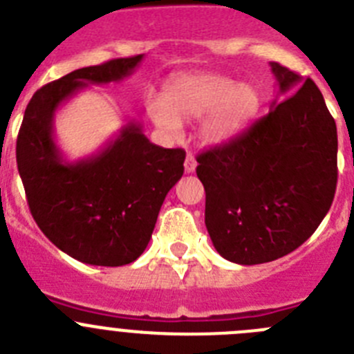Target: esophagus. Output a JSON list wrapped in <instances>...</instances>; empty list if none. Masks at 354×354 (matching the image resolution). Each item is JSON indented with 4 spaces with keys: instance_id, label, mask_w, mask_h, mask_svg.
<instances>
[{
    "instance_id": "esophagus-1",
    "label": "esophagus",
    "mask_w": 354,
    "mask_h": 354,
    "mask_svg": "<svg viewBox=\"0 0 354 354\" xmlns=\"http://www.w3.org/2000/svg\"><path fill=\"white\" fill-rule=\"evenodd\" d=\"M197 167V162H196V157H194L192 153H187V158H185V173H194Z\"/></svg>"
}]
</instances>
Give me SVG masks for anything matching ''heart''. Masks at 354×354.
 <instances>
[{
  "mask_svg": "<svg viewBox=\"0 0 354 354\" xmlns=\"http://www.w3.org/2000/svg\"><path fill=\"white\" fill-rule=\"evenodd\" d=\"M262 97L253 84L213 73L180 77L167 88L166 99L150 95L147 110L151 122L167 136H178L181 120H199L201 136L207 143H222L252 120Z\"/></svg>",
  "mask_w": 354,
  "mask_h": 354,
  "instance_id": "obj_1",
  "label": "heart"
}]
</instances>
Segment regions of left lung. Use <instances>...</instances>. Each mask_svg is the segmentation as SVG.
<instances>
[{"label":"left lung","mask_w":354,"mask_h":354,"mask_svg":"<svg viewBox=\"0 0 354 354\" xmlns=\"http://www.w3.org/2000/svg\"><path fill=\"white\" fill-rule=\"evenodd\" d=\"M270 68L287 97L197 157L213 246L241 266L272 262L306 243L337 187V127L322 92L285 66Z\"/></svg>","instance_id":"1"}]
</instances>
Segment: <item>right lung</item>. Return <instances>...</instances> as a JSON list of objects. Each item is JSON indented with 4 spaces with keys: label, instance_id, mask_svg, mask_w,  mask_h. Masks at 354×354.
<instances>
[{
    "label": "right lung",
    "instance_id": "right-lung-1",
    "mask_svg": "<svg viewBox=\"0 0 354 354\" xmlns=\"http://www.w3.org/2000/svg\"><path fill=\"white\" fill-rule=\"evenodd\" d=\"M141 59L77 69L36 91L17 136L19 174L35 222L61 252L91 266H127L145 252L162 203L183 176L185 151L150 143L141 125L129 122L99 153L71 164L54 141V115L88 84L124 80Z\"/></svg>",
    "mask_w": 354,
    "mask_h": 354
}]
</instances>
